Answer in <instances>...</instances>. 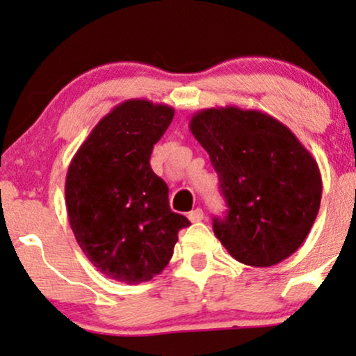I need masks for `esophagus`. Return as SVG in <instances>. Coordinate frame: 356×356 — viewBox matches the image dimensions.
Segmentation results:
<instances>
[{"mask_svg": "<svg viewBox=\"0 0 356 356\" xmlns=\"http://www.w3.org/2000/svg\"><path fill=\"white\" fill-rule=\"evenodd\" d=\"M188 220L192 222H197V221H202L203 220V210L202 208H195V210H192L188 213Z\"/></svg>", "mask_w": 356, "mask_h": 356, "instance_id": "esophagus-1", "label": "esophagus"}]
</instances>
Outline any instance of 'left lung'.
Returning <instances> with one entry per match:
<instances>
[{
    "instance_id": "1",
    "label": "left lung",
    "mask_w": 356,
    "mask_h": 356,
    "mask_svg": "<svg viewBox=\"0 0 356 356\" xmlns=\"http://www.w3.org/2000/svg\"><path fill=\"white\" fill-rule=\"evenodd\" d=\"M210 156L227 215L213 231L231 257L272 267L305 243L321 207L322 179L312 154L280 120L236 106L203 108L188 123Z\"/></svg>"
}]
</instances>
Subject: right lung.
<instances>
[{"label": "right lung", "mask_w": 356, "mask_h": 356, "mask_svg": "<svg viewBox=\"0 0 356 356\" xmlns=\"http://www.w3.org/2000/svg\"><path fill=\"white\" fill-rule=\"evenodd\" d=\"M174 108L129 99L102 117L71 159L65 182L70 226L99 272L117 282H149L174 254L191 221L170 211L168 186L149 158Z\"/></svg>", "instance_id": "1"}]
</instances>
